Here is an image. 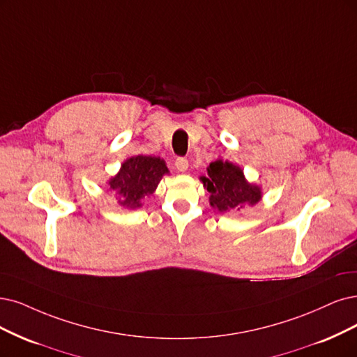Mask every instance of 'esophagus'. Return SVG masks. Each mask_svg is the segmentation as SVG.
<instances>
[{
    "label": "esophagus",
    "instance_id": "obj_1",
    "mask_svg": "<svg viewBox=\"0 0 357 357\" xmlns=\"http://www.w3.org/2000/svg\"><path fill=\"white\" fill-rule=\"evenodd\" d=\"M175 167L179 170V172H185L188 169V160L185 157H178L175 160Z\"/></svg>",
    "mask_w": 357,
    "mask_h": 357
}]
</instances>
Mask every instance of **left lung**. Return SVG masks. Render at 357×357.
<instances>
[{
	"label": "left lung",
	"mask_w": 357,
	"mask_h": 357,
	"mask_svg": "<svg viewBox=\"0 0 357 357\" xmlns=\"http://www.w3.org/2000/svg\"><path fill=\"white\" fill-rule=\"evenodd\" d=\"M208 176L202 181L210 192V206L219 212L255 206L260 200V188L244 179L243 170L229 162L216 160L207 167Z\"/></svg>",
	"instance_id": "8db88e82"
}]
</instances>
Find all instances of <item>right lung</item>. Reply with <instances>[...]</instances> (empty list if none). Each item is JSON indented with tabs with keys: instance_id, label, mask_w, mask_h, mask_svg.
<instances>
[{
	"instance_id": "1",
	"label": "right lung",
	"mask_w": 357,
	"mask_h": 357,
	"mask_svg": "<svg viewBox=\"0 0 357 357\" xmlns=\"http://www.w3.org/2000/svg\"><path fill=\"white\" fill-rule=\"evenodd\" d=\"M165 160L160 157L135 155L122 165L119 174L110 179V190L121 197L122 206L135 208L141 206V199L154 192L158 182L167 174Z\"/></svg>"
}]
</instances>
